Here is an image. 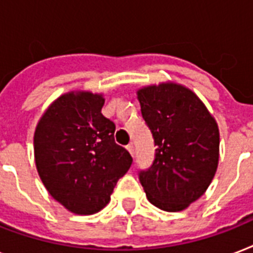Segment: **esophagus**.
<instances>
[{"label": "esophagus", "mask_w": 253, "mask_h": 253, "mask_svg": "<svg viewBox=\"0 0 253 253\" xmlns=\"http://www.w3.org/2000/svg\"><path fill=\"white\" fill-rule=\"evenodd\" d=\"M126 148H127V151H128V152H130L131 156H132V158H134V146H132V144H128V146H127Z\"/></svg>", "instance_id": "obj_1"}]
</instances>
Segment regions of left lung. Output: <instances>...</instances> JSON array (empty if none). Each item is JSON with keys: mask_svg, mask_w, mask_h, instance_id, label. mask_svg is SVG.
Instances as JSON below:
<instances>
[{"mask_svg": "<svg viewBox=\"0 0 253 253\" xmlns=\"http://www.w3.org/2000/svg\"><path fill=\"white\" fill-rule=\"evenodd\" d=\"M136 95L156 146L152 167L139 174L140 184L156 208L185 210L215 176L218 123L194 91L173 81L143 86Z\"/></svg>", "mask_w": 253, "mask_h": 253, "instance_id": "8db88e82", "label": "left lung"}]
</instances>
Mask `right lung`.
<instances>
[{"instance_id": "1", "label": "right lung", "mask_w": 253, "mask_h": 253, "mask_svg": "<svg viewBox=\"0 0 253 253\" xmlns=\"http://www.w3.org/2000/svg\"><path fill=\"white\" fill-rule=\"evenodd\" d=\"M102 93L68 91L39 119L35 166L53 200L77 215L102 210L132 158L114 142L115 125L101 113Z\"/></svg>"}]
</instances>
